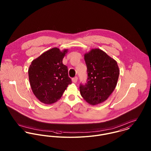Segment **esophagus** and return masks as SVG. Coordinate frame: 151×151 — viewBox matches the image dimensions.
Wrapping results in <instances>:
<instances>
[{"instance_id": "esophagus-1", "label": "esophagus", "mask_w": 151, "mask_h": 151, "mask_svg": "<svg viewBox=\"0 0 151 151\" xmlns=\"http://www.w3.org/2000/svg\"><path fill=\"white\" fill-rule=\"evenodd\" d=\"M77 80H78V77H74V78H72V81H73V83H77Z\"/></svg>"}]
</instances>
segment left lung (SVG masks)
Wrapping results in <instances>:
<instances>
[{
  "instance_id": "obj_1",
  "label": "left lung",
  "mask_w": 151,
  "mask_h": 151,
  "mask_svg": "<svg viewBox=\"0 0 151 151\" xmlns=\"http://www.w3.org/2000/svg\"><path fill=\"white\" fill-rule=\"evenodd\" d=\"M88 78L81 84L82 97L95 105L105 101L115 89L120 70L115 60L99 49H92L84 55Z\"/></svg>"
}]
</instances>
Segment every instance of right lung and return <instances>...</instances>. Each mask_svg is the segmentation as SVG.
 <instances>
[{"label":"right lung","mask_w":151,"mask_h":151,"mask_svg":"<svg viewBox=\"0 0 151 151\" xmlns=\"http://www.w3.org/2000/svg\"><path fill=\"white\" fill-rule=\"evenodd\" d=\"M68 50L54 47L31 62L28 69L30 86L35 96L43 104H52L59 99L71 84L68 68L63 59Z\"/></svg>","instance_id":"obj_1"}]
</instances>
